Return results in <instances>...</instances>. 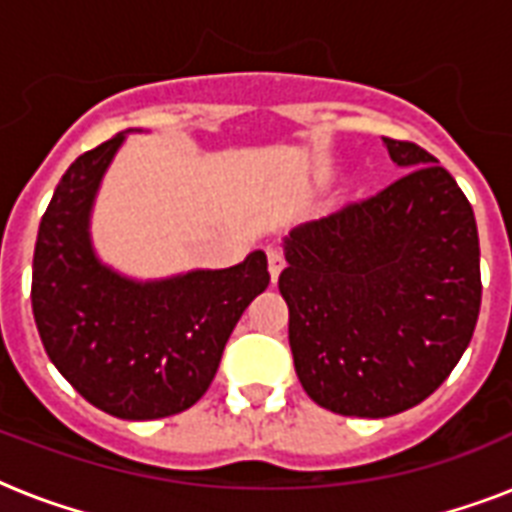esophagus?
<instances>
[{
	"label": "esophagus",
	"instance_id": "1",
	"mask_svg": "<svg viewBox=\"0 0 512 512\" xmlns=\"http://www.w3.org/2000/svg\"><path fill=\"white\" fill-rule=\"evenodd\" d=\"M281 268H284V255H281V249L268 247V271H271V279H279Z\"/></svg>",
	"mask_w": 512,
	"mask_h": 512
}]
</instances>
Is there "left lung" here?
<instances>
[{"mask_svg": "<svg viewBox=\"0 0 512 512\" xmlns=\"http://www.w3.org/2000/svg\"><path fill=\"white\" fill-rule=\"evenodd\" d=\"M382 143L404 177L295 228L279 276L297 377L345 417H390L425 401L481 311L470 201L425 148Z\"/></svg>", "mask_w": 512, "mask_h": 512, "instance_id": "obj_1", "label": "left lung"}]
</instances>
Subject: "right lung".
Here are the masks:
<instances>
[{"label":"right lung","instance_id":"obj_1","mask_svg":"<svg viewBox=\"0 0 512 512\" xmlns=\"http://www.w3.org/2000/svg\"><path fill=\"white\" fill-rule=\"evenodd\" d=\"M124 132L82 154L39 223L31 308L47 356L92 406L159 420L193 406L215 380L236 321L271 273L265 252L223 271L132 281L92 252L90 212Z\"/></svg>","mask_w":512,"mask_h":512}]
</instances>
